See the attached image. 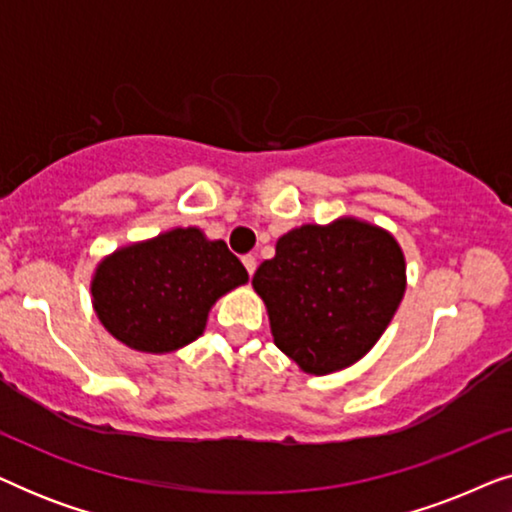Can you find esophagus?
<instances>
[{
  "mask_svg": "<svg viewBox=\"0 0 512 512\" xmlns=\"http://www.w3.org/2000/svg\"><path fill=\"white\" fill-rule=\"evenodd\" d=\"M242 263H244V268H247L249 275H254V270H256V258H254V256H244Z\"/></svg>",
  "mask_w": 512,
  "mask_h": 512,
  "instance_id": "obj_1",
  "label": "esophagus"
}]
</instances>
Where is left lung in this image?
Listing matches in <instances>:
<instances>
[{"instance_id": "left-lung-1", "label": "left lung", "mask_w": 512, "mask_h": 512, "mask_svg": "<svg viewBox=\"0 0 512 512\" xmlns=\"http://www.w3.org/2000/svg\"><path fill=\"white\" fill-rule=\"evenodd\" d=\"M251 286L275 345L303 373L328 375L363 359L387 331L405 293V256L389 230L340 216L279 237Z\"/></svg>"}]
</instances>
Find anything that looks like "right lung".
Returning a JSON list of instances; mask_svg holds the SVG:
<instances>
[{
    "instance_id": "obj_1",
    "label": "right lung",
    "mask_w": 512,
    "mask_h": 512,
    "mask_svg": "<svg viewBox=\"0 0 512 512\" xmlns=\"http://www.w3.org/2000/svg\"><path fill=\"white\" fill-rule=\"evenodd\" d=\"M249 275L223 240L172 228L97 263L90 293L102 326L125 347L170 354L205 333L209 310Z\"/></svg>"
}]
</instances>
